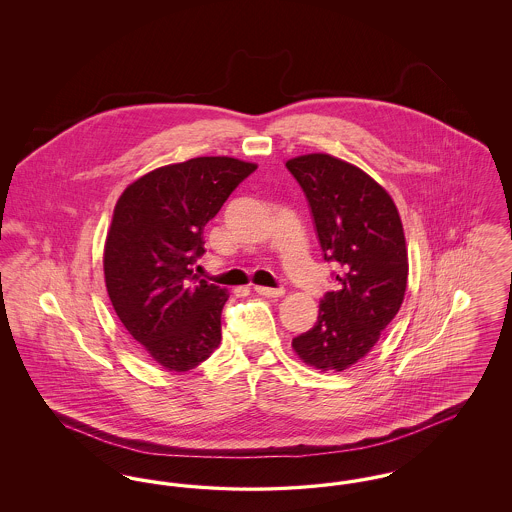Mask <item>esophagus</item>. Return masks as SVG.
Segmentation results:
<instances>
[{"instance_id":"obj_1","label":"esophagus","mask_w":512,"mask_h":512,"mask_svg":"<svg viewBox=\"0 0 512 512\" xmlns=\"http://www.w3.org/2000/svg\"><path fill=\"white\" fill-rule=\"evenodd\" d=\"M255 292L265 297H282L284 288H267V286H255Z\"/></svg>"}]
</instances>
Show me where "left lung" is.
<instances>
[{"instance_id":"obj_1","label":"left lung","mask_w":512,"mask_h":512,"mask_svg":"<svg viewBox=\"0 0 512 512\" xmlns=\"http://www.w3.org/2000/svg\"><path fill=\"white\" fill-rule=\"evenodd\" d=\"M286 167L309 201L324 261L338 267L336 292L320 299L315 326L293 338V351L322 372H341L376 345L403 303V224L390 194L351 163L309 153Z\"/></svg>"}]
</instances>
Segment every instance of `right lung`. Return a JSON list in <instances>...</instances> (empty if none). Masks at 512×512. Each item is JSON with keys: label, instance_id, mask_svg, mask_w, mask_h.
<instances>
[{"label": "right lung", "instance_id": "add662e5", "mask_svg": "<svg viewBox=\"0 0 512 512\" xmlns=\"http://www.w3.org/2000/svg\"><path fill=\"white\" fill-rule=\"evenodd\" d=\"M257 169L234 157H195L147 172L122 192L103 251L109 299L157 365L186 372L220 343L228 292L199 280L203 228Z\"/></svg>", "mask_w": 512, "mask_h": 512}]
</instances>
